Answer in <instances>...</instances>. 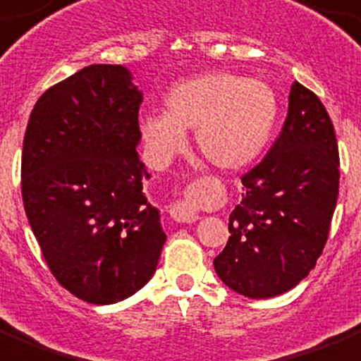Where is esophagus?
<instances>
[{"mask_svg":"<svg viewBox=\"0 0 361 361\" xmlns=\"http://www.w3.org/2000/svg\"><path fill=\"white\" fill-rule=\"evenodd\" d=\"M200 185H190L185 192V198L171 207V216L176 222H195L198 219L196 213V200H198Z\"/></svg>","mask_w":361,"mask_h":361,"instance_id":"obj_1","label":"esophagus"}]
</instances>
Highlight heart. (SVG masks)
I'll use <instances>...</instances> for the list:
<instances>
[{"instance_id":"obj_1","label":"heart","mask_w":361,"mask_h":361,"mask_svg":"<svg viewBox=\"0 0 361 361\" xmlns=\"http://www.w3.org/2000/svg\"><path fill=\"white\" fill-rule=\"evenodd\" d=\"M278 114L274 90L262 79L230 72H207L183 79L165 94V113H148L139 122L146 148L169 161L195 130L196 148L221 171H239L262 154Z\"/></svg>"}]
</instances>
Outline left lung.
<instances>
[{
	"mask_svg": "<svg viewBox=\"0 0 361 361\" xmlns=\"http://www.w3.org/2000/svg\"><path fill=\"white\" fill-rule=\"evenodd\" d=\"M215 271L248 298L289 291L310 274L326 245L339 192L338 140L321 99L295 81L280 137L243 176Z\"/></svg>",
	"mask_w": 361,
	"mask_h": 361,
	"instance_id": "left-lung-1",
	"label": "left lung"
}]
</instances>
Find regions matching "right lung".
Returning <instances> with one entry per match:
<instances>
[{
    "label": "right lung",
    "mask_w": 361,
    "mask_h": 361,
    "mask_svg": "<svg viewBox=\"0 0 361 361\" xmlns=\"http://www.w3.org/2000/svg\"><path fill=\"white\" fill-rule=\"evenodd\" d=\"M142 92L122 64H90L35 104L22 198L57 282L90 304L131 297L154 276L166 235L139 159Z\"/></svg>",
    "instance_id": "obj_1"
}]
</instances>
